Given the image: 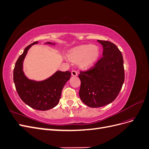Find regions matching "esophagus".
I'll use <instances>...</instances> for the list:
<instances>
[{
	"instance_id": "34e87169",
	"label": "esophagus",
	"mask_w": 149,
	"mask_h": 149,
	"mask_svg": "<svg viewBox=\"0 0 149 149\" xmlns=\"http://www.w3.org/2000/svg\"><path fill=\"white\" fill-rule=\"evenodd\" d=\"M71 74H72V76H76L78 74L77 71H75V70H73L71 71Z\"/></svg>"
}]
</instances>
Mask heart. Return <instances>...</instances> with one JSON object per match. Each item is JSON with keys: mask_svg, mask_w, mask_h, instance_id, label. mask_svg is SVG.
<instances>
[{"mask_svg": "<svg viewBox=\"0 0 149 149\" xmlns=\"http://www.w3.org/2000/svg\"><path fill=\"white\" fill-rule=\"evenodd\" d=\"M69 56L74 61L81 60V65L90 68L96 64L100 56V49L93 45H84L72 49Z\"/></svg>", "mask_w": 149, "mask_h": 149, "instance_id": "b5f03b06", "label": "heart"}]
</instances>
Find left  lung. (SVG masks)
Here are the masks:
<instances>
[{
    "label": "left lung",
    "mask_w": 149,
    "mask_h": 149,
    "mask_svg": "<svg viewBox=\"0 0 149 149\" xmlns=\"http://www.w3.org/2000/svg\"><path fill=\"white\" fill-rule=\"evenodd\" d=\"M103 47L102 56L87 71H80L79 95L86 105L100 107L114 101L124 81L123 55L115 44L97 40Z\"/></svg>",
    "instance_id": "8db88e82"
}]
</instances>
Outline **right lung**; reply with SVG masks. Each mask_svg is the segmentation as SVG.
<instances>
[{
    "mask_svg": "<svg viewBox=\"0 0 149 149\" xmlns=\"http://www.w3.org/2000/svg\"><path fill=\"white\" fill-rule=\"evenodd\" d=\"M38 43L35 42L26 47L18 58L13 70V81L17 92L26 105L39 111H47L55 107L61 95L62 89L71 77L69 71H57L50 77L42 81H36L26 77L23 71V62L30 48ZM47 44L55 45L50 42Z\"/></svg>",
    "mask_w": 149,
    "mask_h": 149,
    "instance_id": "1",
    "label": "right lung"
}]
</instances>
